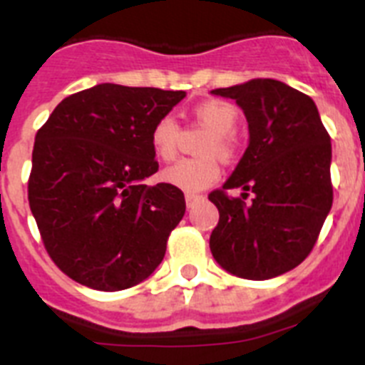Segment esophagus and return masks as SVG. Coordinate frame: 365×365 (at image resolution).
I'll return each mask as SVG.
<instances>
[{
	"mask_svg": "<svg viewBox=\"0 0 365 365\" xmlns=\"http://www.w3.org/2000/svg\"><path fill=\"white\" fill-rule=\"evenodd\" d=\"M185 199H186V206H188V208H193V205L201 201L202 197L201 195H197V193H186Z\"/></svg>",
	"mask_w": 365,
	"mask_h": 365,
	"instance_id": "obj_1",
	"label": "esophagus"
}]
</instances>
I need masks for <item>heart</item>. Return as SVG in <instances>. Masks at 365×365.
Here are the masks:
<instances>
[{"mask_svg":"<svg viewBox=\"0 0 365 365\" xmlns=\"http://www.w3.org/2000/svg\"><path fill=\"white\" fill-rule=\"evenodd\" d=\"M193 115L205 128L212 131V138L202 148L205 159H185L173 166L166 168L160 177L173 188L186 193H195L210 186L219 177V164L210 155H217L219 159L227 160L234 153V133L240 111L227 100H205L193 108ZM180 128L172 115H164L153 124L151 130V148L160 160H173L179 146Z\"/></svg>","mask_w":365,"mask_h":365,"instance_id":"obj_1","label":"heart"}]
</instances>
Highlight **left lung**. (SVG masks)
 I'll return each instance as SVG.
<instances>
[{
	"label": "left lung",
	"mask_w": 365,
	"mask_h": 365,
	"mask_svg": "<svg viewBox=\"0 0 365 365\" xmlns=\"http://www.w3.org/2000/svg\"><path fill=\"white\" fill-rule=\"evenodd\" d=\"M235 100L248 122V148L222 190L210 250L227 272L270 279L298 267L314 247L333 206L331 137L311 96L279 80L254 78L214 89ZM241 187L242 197L226 190Z\"/></svg>",
	"instance_id": "left-lung-1"
}]
</instances>
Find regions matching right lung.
<instances>
[{
  "mask_svg": "<svg viewBox=\"0 0 365 365\" xmlns=\"http://www.w3.org/2000/svg\"><path fill=\"white\" fill-rule=\"evenodd\" d=\"M185 91L98 86L54 108L36 133L29 205L51 259L71 279L115 292L151 276L186 210L159 170L151 130Z\"/></svg>",
  "mask_w": 365,
  "mask_h": 365,
  "instance_id": "right-lung-1",
  "label": "right lung"
}]
</instances>
